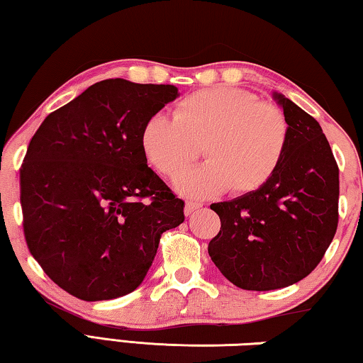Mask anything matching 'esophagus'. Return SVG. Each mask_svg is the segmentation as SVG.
Instances as JSON below:
<instances>
[{
	"mask_svg": "<svg viewBox=\"0 0 363 363\" xmlns=\"http://www.w3.org/2000/svg\"><path fill=\"white\" fill-rule=\"evenodd\" d=\"M203 206L201 203H196V201H187L186 203V208H184V213H186V216H190V214L199 211L200 208Z\"/></svg>",
	"mask_w": 363,
	"mask_h": 363,
	"instance_id": "34e87169",
	"label": "esophagus"
}]
</instances>
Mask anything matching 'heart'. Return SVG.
<instances>
[{
  "label": "heart",
  "mask_w": 363,
  "mask_h": 363,
  "mask_svg": "<svg viewBox=\"0 0 363 363\" xmlns=\"http://www.w3.org/2000/svg\"><path fill=\"white\" fill-rule=\"evenodd\" d=\"M288 140L290 126L277 106L227 86L194 91L176 104L173 118L153 113L139 133L147 162L173 181L194 167L203 145L210 162L177 182L192 199L229 189L235 195L257 192L279 171Z\"/></svg>",
  "instance_id": "b5f03b06"
}]
</instances>
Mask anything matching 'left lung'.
Listing matches in <instances>:
<instances>
[{
    "label": "left lung",
    "instance_id": "left-lung-1",
    "mask_svg": "<svg viewBox=\"0 0 363 363\" xmlns=\"http://www.w3.org/2000/svg\"><path fill=\"white\" fill-rule=\"evenodd\" d=\"M290 126L284 162L266 186L213 203L220 230L208 245L213 262L242 290L269 291L307 277L337 227L340 169L318 121L274 93Z\"/></svg>",
    "mask_w": 363,
    "mask_h": 363
}]
</instances>
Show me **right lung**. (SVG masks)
I'll return each mask as SVG.
<instances>
[{"label": "right lung", "mask_w": 363, "mask_h": 363, "mask_svg": "<svg viewBox=\"0 0 363 363\" xmlns=\"http://www.w3.org/2000/svg\"><path fill=\"white\" fill-rule=\"evenodd\" d=\"M173 84L110 78L49 113L21 168L27 247L54 284L83 301L143 284L184 201L147 167L139 133L174 101Z\"/></svg>", "instance_id": "right-lung-1"}]
</instances>
